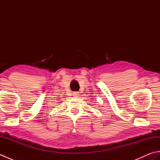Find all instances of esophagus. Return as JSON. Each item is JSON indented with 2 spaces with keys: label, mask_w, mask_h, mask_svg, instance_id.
<instances>
[{
  "label": "esophagus",
  "mask_w": 160,
  "mask_h": 160,
  "mask_svg": "<svg viewBox=\"0 0 160 160\" xmlns=\"http://www.w3.org/2000/svg\"><path fill=\"white\" fill-rule=\"evenodd\" d=\"M79 93L78 92H73V96H76V97H78V96H79Z\"/></svg>",
  "instance_id": "34e87169"
}]
</instances>
